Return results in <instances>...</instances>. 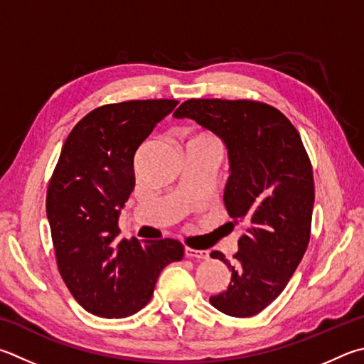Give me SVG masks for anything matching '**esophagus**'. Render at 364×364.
I'll return each instance as SVG.
<instances>
[{"instance_id": "obj_1", "label": "esophagus", "mask_w": 364, "mask_h": 364, "mask_svg": "<svg viewBox=\"0 0 364 364\" xmlns=\"http://www.w3.org/2000/svg\"><path fill=\"white\" fill-rule=\"evenodd\" d=\"M184 255L188 257H193V259H208L210 257V253L207 250H194L189 247L184 248Z\"/></svg>"}]
</instances>
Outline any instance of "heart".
<instances>
[{"mask_svg": "<svg viewBox=\"0 0 364 364\" xmlns=\"http://www.w3.org/2000/svg\"><path fill=\"white\" fill-rule=\"evenodd\" d=\"M194 141H215V140H213V138H211V136H199V138H197V140H194Z\"/></svg>", "mask_w": 364, "mask_h": 364, "instance_id": "b5f03b06", "label": "heart"}]
</instances>
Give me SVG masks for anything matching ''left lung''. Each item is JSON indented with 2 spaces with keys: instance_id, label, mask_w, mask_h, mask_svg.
Segmentation results:
<instances>
[{
  "instance_id": "obj_1",
  "label": "left lung",
  "mask_w": 364,
  "mask_h": 364,
  "mask_svg": "<svg viewBox=\"0 0 364 364\" xmlns=\"http://www.w3.org/2000/svg\"><path fill=\"white\" fill-rule=\"evenodd\" d=\"M173 116L193 119L228 148L224 205L247 230L234 264L221 251L210 255L232 272L226 291L210 302L237 318L253 316L285 289L307 250L315 200L312 164L294 125L267 103L191 98Z\"/></svg>"
}]
</instances>
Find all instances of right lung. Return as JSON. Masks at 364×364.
Segmentation results:
<instances>
[{
	"label": "right lung",
	"instance_id": "right-lung-1",
	"mask_svg": "<svg viewBox=\"0 0 364 364\" xmlns=\"http://www.w3.org/2000/svg\"><path fill=\"white\" fill-rule=\"evenodd\" d=\"M176 100L103 105L65 141L46 196L55 259L65 285L87 312L124 318L141 310L162 269L181 261L178 240H119L121 208L135 188L134 157Z\"/></svg>",
	"mask_w": 364,
	"mask_h": 364
}]
</instances>
